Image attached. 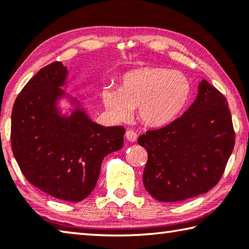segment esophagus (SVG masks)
Listing matches in <instances>:
<instances>
[{
  "label": "esophagus",
  "mask_w": 249,
  "mask_h": 249,
  "mask_svg": "<svg viewBox=\"0 0 249 249\" xmlns=\"http://www.w3.org/2000/svg\"><path fill=\"white\" fill-rule=\"evenodd\" d=\"M125 136H126V139H127V141L132 142V143L136 142V140H137V134L134 131H131V129H128V131L126 132Z\"/></svg>",
  "instance_id": "34e87169"
}]
</instances>
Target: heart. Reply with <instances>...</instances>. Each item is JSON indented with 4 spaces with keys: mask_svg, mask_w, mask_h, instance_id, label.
<instances>
[{
    "mask_svg": "<svg viewBox=\"0 0 249 249\" xmlns=\"http://www.w3.org/2000/svg\"><path fill=\"white\" fill-rule=\"evenodd\" d=\"M192 86L183 73L164 68L135 69L121 77L120 88L105 86L104 106L118 122L129 120L137 108L140 120L153 127L168 124L181 112L191 96Z\"/></svg>",
    "mask_w": 249,
    "mask_h": 249,
    "instance_id": "1",
    "label": "heart"
}]
</instances>
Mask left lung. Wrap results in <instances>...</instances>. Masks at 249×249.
Instances as JSON below:
<instances>
[{
    "instance_id": "obj_1",
    "label": "left lung",
    "mask_w": 249,
    "mask_h": 249,
    "mask_svg": "<svg viewBox=\"0 0 249 249\" xmlns=\"http://www.w3.org/2000/svg\"><path fill=\"white\" fill-rule=\"evenodd\" d=\"M137 143L148 154L143 183L154 198L172 203L205 194L219 181L235 145L226 97L203 80L183 115Z\"/></svg>"
}]
</instances>
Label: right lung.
Masks as SVG:
<instances>
[{
  "label": "right lung",
  "instance_id": "add662e5",
  "mask_svg": "<svg viewBox=\"0 0 249 249\" xmlns=\"http://www.w3.org/2000/svg\"><path fill=\"white\" fill-rule=\"evenodd\" d=\"M68 69L54 62L38 71L15 100L11 143L25 178L50 196L80 202L95 188L103 159L123 147L125 129L90 120L80 101L62 89ZM72 104L63 114L58 103Z\"/></svg>",
  "mask_w": 249,
  "mask_h": 249
}]
</instances>
